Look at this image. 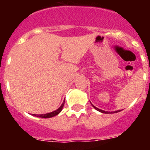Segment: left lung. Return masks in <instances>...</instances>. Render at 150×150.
Returning <instances> with one entry per match:
<instances>
[{"label": "left lung", "mask_w": 150, "mask_h": 150, "mask_svg": "<svg viewBox=\"0 0 150 150\" xmlns=\"http://www.w3.org/2000/svg\"><path fill=\"white\" fill-rule=\"evenodd\" d=\"M93 106V105H92ZM94 107V108H95V110H97L98 111H99V112H103V113H115V112H120V110H116V111H115V112H107V111H104V110H100V109H98V108H97V107H95V106H93Z\"/></svg>", "instance_id": "left-lung-1"}]
</instances>
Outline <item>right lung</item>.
I'll return each instance as SVG.
<instances>
[{"instance_id":"1","label":"right lung","mask_w":150,"mask_h":150,"mask_svg":"<svg viewBox=\"0 0 150 150\" xmlns=\"http://www.w3.org/2000/svg\"><path fill=\"white\" fill-rule=\"evenodd\" d=\"M64 101H65V100H64L63 104H62V106H61L60 107H59V109L53 111V112H49V113H46V114H41V115H35L34 114V116H38V117H40V118H51V117H53V116H56V115H58L59 113V112H61V111L62 110V108H63L64 107Z\"/></svg>"}]
</instances>
